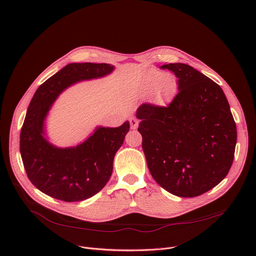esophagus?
Listing matches in <instances>:
<instances>
[{
    "mask_svg": "<svg viewBox=\"0 0 256 256\" xmlns=\"http://www.w3.org/2000/svg\"><path fill=\"white\" fill-rule=\"evenodd\" d=\"M130 128L136 130L138 126V120L136 118H130Z\"/></svg>",
    "mask_w": 256,
    "mask_h": 256,
    "instance_id": "34e87169",
    "label": "esophagus"
}]
</instances>
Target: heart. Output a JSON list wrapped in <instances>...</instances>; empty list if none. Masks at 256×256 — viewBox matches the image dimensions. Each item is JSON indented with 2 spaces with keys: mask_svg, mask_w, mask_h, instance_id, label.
<instances>
[{
  "mask_svg": "<svg viewBox=\"0 0 256 256\" xmlns=\"http://www.w3.org/2000/svg\"><path fill=\"white\" fill-rule=\"evenodd\" d=\"M176 77L171 72H163L160 70H152L146 77V89L154 93L158 102H164L171 98L176 91Z\"/></svg>",
  "mask_w": 256,
  "mask_h": 256,
  "instance_id": "obj_1",
  "label": "heart"
}]
</instances>
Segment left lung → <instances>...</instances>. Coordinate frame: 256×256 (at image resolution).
Here are the masks:
<instances>
[{"label": "left lung", "instance_id": "obj_1", "mask_svg": "<svg viewBox=\"0 0 256 256\" xmlns=\"http://www.w3.org/2000/svg\"><path fill=\"white\" fill-rule=\"evenodd\" d=\"M178 78L168 106L142 104L138 130L157 184L181 198L198 196L226 177L234 159L237 130L222 88L192 66L163 64Z\"/></svg>", "mask_w": 256, "mask_h": 256}]
</instances>
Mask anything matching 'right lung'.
Segmentation results:
<instances>
[{
  "label": "right lung",
  "mask_w": 256,
  "mask_h": 256,
  "mask_svg": "<svg viewBox=\"0 0 256 256\" xmlns=\"http://www.w3.org/2000/svg\"><path fill=\"white\" fill-rule=\"evenodd\" d=\"M114 70L109 64H66L36 90L20 134V153L31 184L44 194L68 202L85 200L99 192L112 173L114 159L130 130L98 126L76 147L58 148L44 136V122L58 96L81 81L102 78Z\"/></svg>",
  "instance_id": "add662e5"
}]
</instances>
